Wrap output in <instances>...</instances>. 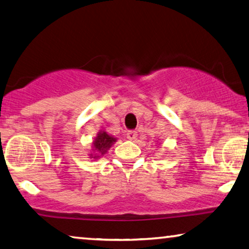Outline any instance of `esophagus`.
I'll return each instance as SVG.
<instances>
[{
    "label": "esophagus",
    "instance_id": "34e87169",
    "mask_svg": "<svg viewBox=\"0 0 249 249\" xmlns=\"http://www.w3.org/2000/svg\"><path fill=\"white\" fill-rule=\"evenodd\" d=\"M126 137H127V140H129V141H135L136 137H137V132L128 131L127 134H126Z\"/></svg>",
    "mask_w": 249,
    "mask_h": 249
}]
</instances>
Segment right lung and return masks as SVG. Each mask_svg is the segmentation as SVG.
<instances>
[{
    "label": "right lung",
    "mask_w": 249,
    "mask_h": 249,
    "mask_svg": "<svg viewBox=\"0 0 249 249\" xmlns=\"http://www.w3.org/2000/svg\"><path fill=\"white\" fill-rule=\"evenodd\" d=\"M116 142L115 137L108 135L106 132H100L95 137V140L93 141V146H92V152L89 154L90 159H98L102 155L107 152V149Z\"/></svg>",
    "instance_id": "1"
}]
</instances>
